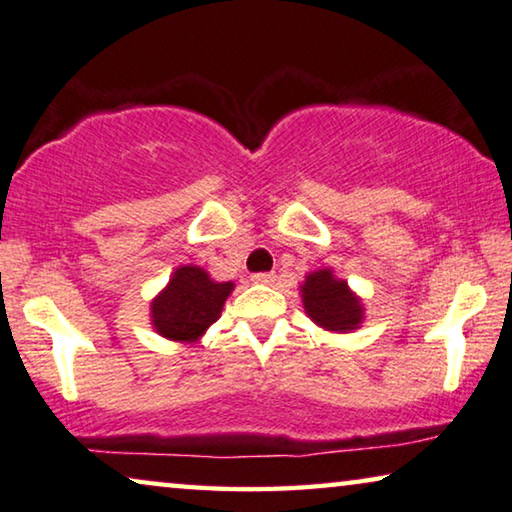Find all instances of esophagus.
<instances>
[{
	"label": "esophagus",
	"mask_w": 512,
	"mask_h": 512,
	"mask_svg": "<svg viewBox=\"0 0 512 512\" xmlns=\"http://www.w3.org/2000/svg\"><path fill=\"white\" fill-rule=\"evenodd\" d=\"M250 280L255 282V285H269V282H273L276 280V273H269V271H264V273H253V276H250Z\"/></svg>",
	"instance_id": "obj_1"
}]
</instances>
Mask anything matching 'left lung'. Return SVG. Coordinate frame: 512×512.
Wrapping results in <instances>:
<instances>
[{
	"mask_svg": "<svg viewBox=\"0 0 512 512\" xmlns=\"http://www.w3.org/2000/svg\"><path fill=\"white\" fill-rule=\"evenodd\" d=\"M303 305L312 322L329 331H352L361 324L363 308L349 292L347 282L333 278L329 269L315 271L305 278Z\"/></svg>",
	"mask_w": 512,
	"mask_h": 512,
	"instance_id": "obj_1",
	"label": "left lung"
}]
</instances>
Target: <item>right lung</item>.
<instances>
[{
    "mask_svg": "<svg viewBox=\"0 0 512 512\" xmlns=\"http://www.w3.org/2000/svg\"><path fill=\"white\" fill-rule=\"evenodd\" d=\"M232 282H213L200 266H181L151 303V319L163 338L193 342L220 317Z\"/></svg>",
    "mask_w": 512,
    "mask_h": 512,
    "instance_id": "1",
    "label": "right lung"
}]
</instances>
